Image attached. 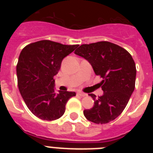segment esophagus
Returning a JSON list of instances; mask_svg holds the SVG:
<instances>
[{
  "mask_svg": "<svg viewBox=\"0 0 153 153\" xmlns=\"http://www.w3.org/2000/svg\"><path fill=\"white\" fill-rule=\"evenodd\" d=\"M77 95L80 96V97H85V96H86V94L84 93H82V92H78Z\"/></svg>",
  "mask_w": 153,
  "mask_h": 153,
  "instance_id": "obj_1",
  "label": "esophagus"
}]
</instances>
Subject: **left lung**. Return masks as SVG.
<instances>
[{
    "label": "left lung",
    "mask_w": 153,
    "mask_h": 153,
    "mask_svg": "<svg viewBox=\"0 0 153 153\" xmlns=\"http://www.w3.org/2000/svg\"><path fill=\"white\" fill-rule=\"evenodd\" d=\"M74 53L91 64L96 75L102 80L99 83L103 94L98 98L91 93L94 105L83 111L89 121L104 124L118 117L129 102L135 89L136 69L129 52L108 41L83 44Z\"/></svg>",
    "instance_id": "8db88e82"
}]
</instances>
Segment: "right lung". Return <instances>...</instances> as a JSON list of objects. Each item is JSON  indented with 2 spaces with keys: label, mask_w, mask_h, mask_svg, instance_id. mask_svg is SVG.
<instances>
[{
  "label": "right lung",
  "mask_w": 153,
  "mask_h": 153,
  "mask_svg": "<svg viewBox=\"0 0 153 153\" xmlns=\"http://www.w3.org/2000/svg\"><path fill=\"white\" fill-rule=\"evenodd\" d=\"M77 47L44 40L32 43L21 51L17 65L19 91L36 117L47 121L60 118L69 99L76 96L75 92L59 90L56 93L53 77L63 58Z\"/></svg>",
  "instance_id": "1"
}]
</instances>
